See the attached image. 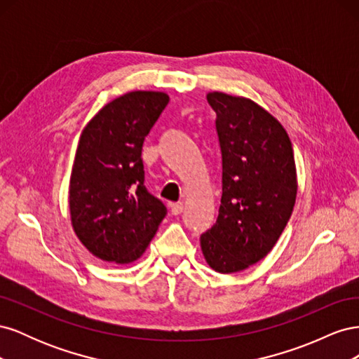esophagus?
Here are the masks:
<instances>
[{
  "label": "esophagus",
  "mask_w": 359,
  "mask_h": 359,
  "mask_svg": "<svg viewBox=\"0 0 359 359\" xmlns=\"http://www.w3.org/2000/svg\"><path fill=\"white\" fill-rule=\"evenodd\" d=\"M182 210H184V205H182L181 202L170 203V212H172L173 215H178V214H181V212H182Z\"/></svg>",
  "instance_id": "34e87169"
}]
</instances>
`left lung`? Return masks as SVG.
I'll return each instance as SVG.
<instances>
[{
  "label": "left lung",
  "mask_w": 359,
  "mask_h": 359,
  "mask_svg": "<svg viewBox=\"0 0 359 359\" xmlns=\"http://www.w3.org/2000/svg\"><path fill=\"white\" fill-rule=\"evenodd\" d=\"M206 100L217 115L223 173L219 217L201 248L214 271L232 274L278 241L297 199V168L286 130L262 106L219 91Z\"/></svg>",
  "instance_id": "obj_1"
}]
</instances>
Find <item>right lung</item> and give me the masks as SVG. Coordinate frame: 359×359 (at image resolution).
I'll return each instance as SVG.
<instances>
[{
  "label": "right lung",
  "instance_id": "1",
  "mask_svg": "<svg viewBox=\"0 0 359 359\" xmlns=\"http://www.w3.org/2000/svg\"><path fill=\"white\" fill-rule=\"evenodd\" d=\"M168 103L166 93H127L82 130L69 186L70 219L79 241L106 262H135L166 215V206L144 186L140 156Z\"/></svg>",
  "mask_w": 359,
  "mask_h": 359
}]
</instances>
